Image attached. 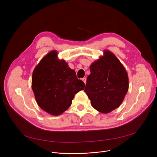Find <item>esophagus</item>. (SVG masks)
<instances>
[{
	"mask_svg": "<svg viewBox=\"0 0 157 157\" xmlns=\"http://www.w3.org/2000/svg\"><path fill=\"white\" fill-rule=\"evenodd\" d=\"M82 80L84 82V84H86V78H82Z\"/></svg>",
	"mask_w": 157,
	"mask_h": 157,
	"instance_id": "esophagus-1",
	"label": "esophagus"
}]
</instances>
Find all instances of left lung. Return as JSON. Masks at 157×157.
<instances>
[{
    "label": "left lung",
    "mask_w": 157,
    "mask_h": 157,
    "mask_svg": "<svg viewBox=\"0 0 157 157\" xmlns=\"http://www.w3.org/2000/svg\"><path fill=\"white\" fill-rule=\"evenodd\" d=\"M84 92L92 107L109 113L119 107L129 88L128 73L115 55L108 50L90 66Z\"/></svg>",
    "instance_id": "1"
}]
</instances>
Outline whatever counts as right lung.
<instances>
[{"label":"right lung","mask_w":157,"mask_h":157,"mask_svg":"<svg viewBox=\"0 0 157 157\" xmlns=\"http://www.w3.org/2000/svg\"><path fill=\"white\" fill-rule=\"evenodd\" d=\"M84 83L58 52L52 50L33 70L32 90L36 101L44 111L58 116L71 106L75 95L84 88Z\"/></svg>","instance_id":"obj_1"}]
</instances>
